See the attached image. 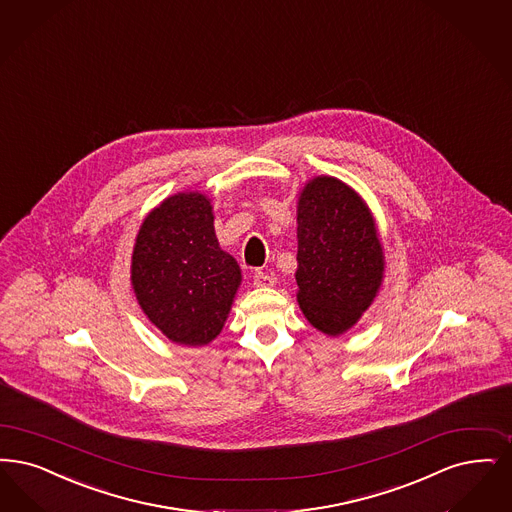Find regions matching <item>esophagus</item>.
I'll use <instances>...</instances> for the list:
<instances>
[{
	"instance_id": "obj_1",
	"label": "esophagus",
	"mask_w": 512,
	"mask_h": 512,
	"mask_svg": "<svg viewBox=\"0 0 512 512\" xmlns=\"http://www.w3.org/2000/svg\"><path fill=\"white\" fill-rule=\"evenodd\" d=\"M276 282L278 280L272 274H266V272H255V276H253L255 287H274Z\"/></svg>"
}]
</instances>
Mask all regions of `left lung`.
<instances>
[{
    "mask_svg": "<svg viewBox=\"0 0 512 512\" xmlns=\"http://www.w3.org/2000/svg\"><path fill=\"white\" fill-rule=\"evenodd\" d=\"M385 278V251L364 198L318 175L297 200V303L310 326L339 337L356 326Z\"/></svg>",
    "mask_w": 512,
    "mask_h": 512,
    "instance_id": "8db88e82",
    "label": "left lung"
}]
</instances>
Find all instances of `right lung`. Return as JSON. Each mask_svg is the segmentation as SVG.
I'll list each match as a JSON object with an SVG mask.
<instances>
[{"label": "right lung", "mask_w": 512, "mask_h": 512, "mask_svg": "<svg viewBox=\"0 0 512 512\" xmlns=\"http://www.w3.org/2000/svg\"><path fill=\"white\" fill-rule=\"evenodd\" d=\"M204 192H177L137 232L131 286L146 318L171 343L209 345L225 326L242 284L236 259L219 246Z\"/></svg>", "instance_id": "right-lung-1"}]
</instances>
